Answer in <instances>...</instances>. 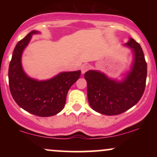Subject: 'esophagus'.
<instances>
[{
	"label": "esophagus",
	"instance_id": "obj_1",
	"mask_svg": "<svg viewBox=\"0 0 157 157\" xmlns=\"http://www.w3.org/2000/svg\"><path fill=\"white\" fill-rule=\"evenodd\" d=\"M89 68L90 67H89V65H83V66H82V67H81V72H82V75L86 73V71H87L89 69Z\"/></svg>",
	"mask_w": 157,
	"mask_h": 157
}]
</instances>
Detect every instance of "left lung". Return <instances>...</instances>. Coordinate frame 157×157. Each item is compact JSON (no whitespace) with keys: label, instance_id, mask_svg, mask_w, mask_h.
<instances>
[{"label":"left lung","instance_id":"8db88e82","mask_svg":"<svg viewBox=\"0 0 157 157\" xmlns=\"http://www.w3.org/2000/svg\"><path fill=\"white\" fill-rule=\"evenodd\" d=\"M134 53V62L124 79L117 81L95 70L85 73L87 95L91 109L111 116L125 112L141 99L145 88L147 63L141 46L130 38L125 44Z\"/></svg>","mask_w":157,"mask_h":157}]
</instances>
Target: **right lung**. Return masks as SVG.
I'll return each mask as SVG.
<instances>
[{"mask_svg": "<svg viewBox=\"0 0 157 157\" xmlns=\"http://www.w3.org/2000/svg\"><path fill=\"white\" fill-rule=\"evenodd\" d=\"M32 31L16 45L9 67V86L16 103L38 117H51L62 111L71 86L78 80L81 71L61 72L47 80L31 78L23 71L21 56L32 38L39 34Z\"/></svg>", "mask_w": 157, "mask_h": 157, "instance_id": "right-lung-1", "label": "right lung"}]
</instances>
